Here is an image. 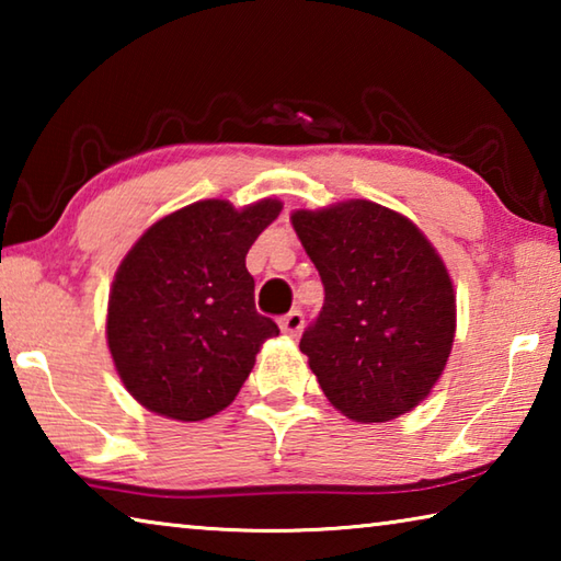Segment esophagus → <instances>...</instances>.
Wrapping results in <instances>:
<instances>
[{
  "label": "esophagus",
  "mask_w": 561,
  "mask_h": 561,
  "mask_svg": "<svg viewBox=\"0 0 561 561\" xmlns=\"http://www.w3.org/2000/svg\"><path fill=\"white\" fill-rule=\"evenodd\" d=\"M279 327H282V334L297 339L301 334V329H304V314L299 309H294V311H289L287 317L279 319Z\"/></svg>",
  "instance_id": "34e87169"
}]
</instances>
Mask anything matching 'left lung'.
<instances>
[{
	"mask_svg": "<svg viewBox=\"0 0 561 561\" xmlns=\"http://www.w3.org/2000/svg\"><path fill=\"white\" fill-rule=\"evenodd\" d=\"M291 225L324 284V307L299 348L329 403L358 423L413 411L455 339L440 254L408 217L371 201L297 210Z\"/></svg>",
	"mask_w": 561,
	"mask_h": 561,
	"instance_id": "left-lung-1",
	"label": "left lung"
}]
</instances>
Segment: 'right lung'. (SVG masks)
Wrapping results in <instances>:
<instances>
[{"mask_svg": "<svg viewBox=\"0 0 561 561\" xmlns=\"http://www.w3.org/2000/svg\"><path fill=\"white\" fill-rule=\"evenodd\" d=\"M282 213L279 201L237 210L201 201L150 225L113 279L108 351L140 405L173 421H205L240 393L279 327L254 309L244 257Z\"/></svg>", "mask_w": 561, "mask_h": 561, "instance_id": "1", "label": "right lung"}]
</instances>
